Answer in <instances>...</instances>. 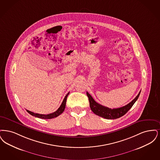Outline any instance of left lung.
Returning <instances> with one entry per match:
<instances>
[{"mask_svg":"<svg viewBox=\"0 0 160 160\" xmlns=\"http://www.w3.org/2000/svg\"><path fill=\"white\" fill-rule=\"evenodd\" d=\"M140 93V91L135 98H134L128 104L115 109H111L98 104L93 99V98H92V96L88 92H87V95L89 99L91 109L96 115L106 119H114L122 117L132 108V105L134 104V103L139 98Z\"/></svg>","mask_w":160,"mask_h":160,"instance_id":"1","label":"left lung"}]
</instances>
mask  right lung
I'll list each match as a JSON object with an SVG mask.
<instances>
[{"label":"right lung","instance_id":"1","mask_svg":"<svg viewBox=\"0 0 160 160\" xmlns=\"http://www.w3.org/2000/svg\"><path fill=\"white\" fill-rule=\"evenodd\" d=\"M69 94V92L65 96V98L62 101V103L60 106V108L56 112H54L53 113L47 114V115H43V114L35 113L34 112H32L28 111V110H26V111L28 113H30L32 116H34V117H37V118H42V119H52V118H56V117H57L58 116H59L60 115H61L64 111V109H65V107H66V100H67V98H68Z\"/></svg>","mask_w":160,"mask_h":160}]
</instances>
